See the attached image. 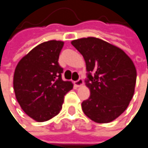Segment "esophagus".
I'll use <instances>...</instances> for the list:
<instances>
[{"mask_svg": "<svg viewBox=\"0 0 148 148\" xmlns=\"http://www.w3.org/2000/svg\"><path fill=\"white\" fill-rule=\"evenodd\" d=\"M83 85V80L82 79H79L78 81H76V82H75V87H81V86H82Z\"/></svg>", "mask_w": 148, "mask_h": 148, "instance_id": "1", "label": "esophagus"}]
</instances>
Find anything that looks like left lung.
Masks as SVG:
<instances>
[{
  "instance_id": "obj_1",
  "label": "left lung",
  "mask_w": 148,
  "mask_h": 148,
  "mask_svg": "<svg viewBox=\"0 0 148 148\" xmlns=\"http://www.w3.org/2000/svg\"><path fill=\"white\" fill-rule=\"evenodd\" d=\"M71 44L83 56L88 72L86 86L90 96L82 103L84 114L99 124L115 120L134 94L137 72L132 60L122 49L97 38H82Z\"/></svg>"
}]
</instances>
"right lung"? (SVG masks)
Returning <instances> with one entry per match:
<instances>
[{
  "mask_svg": "<svg viewBox=\"0 0 148 148\" xmlns=\"http://www.w3.org/2000/svg\"><path fill=\"white\" fill-rule=\"evenodd\" d=\"M63 41L50 40L39 44L23 56L16 66L13 86L23 110L37 122L47 121L58 115L65 95L73 83L63 81L59 65Z\"/></svg>",
  "mask_w": 148,
  "mask_h": 148,
  "instance_id": "right-lung-1",
  "label": "right lung"
}]
</instances>
